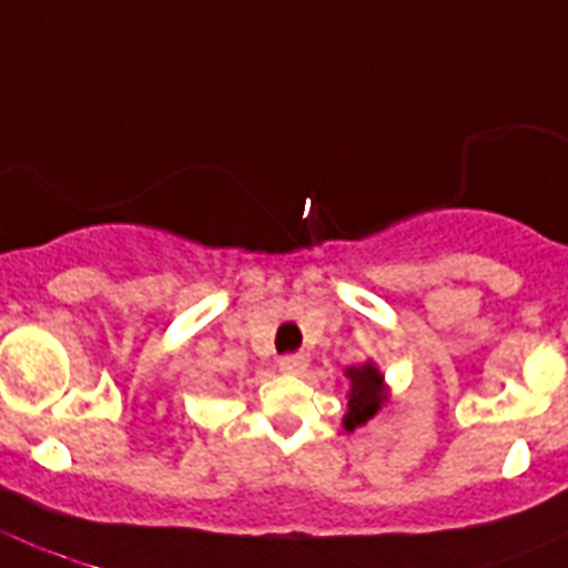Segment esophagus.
Wrapping results in <instances>:
<instances>
[{
  "mask_svg": "<svg viewBox=\"0 0 568 568\" xmlns=\"http://www.w3.org/2000/svg\"><path fill=\"white\" fill-rule=\"evenodd\" d=\"M305 357H300V354H285V357H280V372L283 374H303L305 372Z\"/></svg>",
  "mask_w": 568,
  "mask_h": 568,
  "instance_id": "34e87169",
  "label": "esophagus"
}]
</instances>
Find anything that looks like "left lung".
<instances>
[{
  "label": "left lung",
  "mask_w": 568,
  "mask_h": 568,
  "mask_svg": "<svg viewBox=\"0 0 568 568\" xmlns=\"http://www.w3.org/2000/svg\"><path fill=\"white\" fill-rule=\"evenodd\" d=\"M345 377L352 383L348 388V408H345L343 428L345 432H354V428L366 426L374 414L388 403V388L386 379L379 374V368L374 366L372 359L363 363V366L345 368Z\"/></svg>",
  "instance_id": "8db88e82"
}]
</instances>
